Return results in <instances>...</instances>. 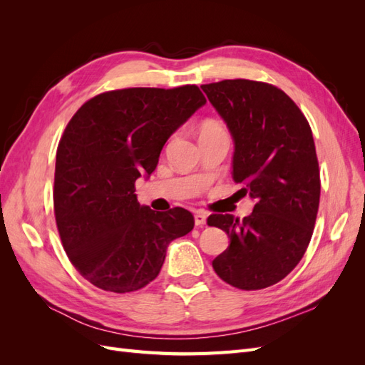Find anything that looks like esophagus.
Listing matches in <instances>:
<instances>
[{
	"instance_id": "obj_1",
	"label": "esophagus",
	"mask_w": 365,
	"mask_h": 365,
	"mask_svg": "<svg viewBox=\"0 0 365 365\" xmlns=\"http://www.w3.org/2000/svg\"><path fill=\"white\" fill-rule=\"evenodd\" d=\"M207 222V216L204 213H196L195 215V225L196 227H201V225H205Z\"/></svg>"
}]
</instances>
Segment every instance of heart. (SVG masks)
<instances>
[{"mask_svg":"<svg viewBox=\"0 0 365 365\" xmlns=\"http://www.w3.org/2000/svg\"><path fill=\"white\" fill-rule=\"evenodd\" d=\"M212 132H224V128L220 126L217 121L208 120L201 128V134H212Z\"/></svg>","mask_w":365,"mask_h":365,"instance_id":"b5f03b06","label":"heart"}]
</instances>
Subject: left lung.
I'll return each mask as SVG.
<instances>
[{"label": "left lung", "instance_id": "obj_1", "mask_svg": "<svg viewBox=\"0 0 365 365\" xmlns=\"http://www.w3.org/2000/svg\"><path fill=\"white\" fill-rule=\"evenodd\" d=\"M201 88L233 138V180L256 202L242 220L207 219L230 237L213 269L235 288H268L297 267L314 233L322 185L311 126L292 98L269 83L235 79Z\"/></svg>", "mask_w": 365, "mask_h": 365}]
</instances>
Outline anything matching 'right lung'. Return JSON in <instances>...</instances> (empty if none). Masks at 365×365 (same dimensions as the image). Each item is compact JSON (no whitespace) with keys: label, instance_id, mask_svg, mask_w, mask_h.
Returning <instances> with one entry per match:
<instances>
[{"label":"right lung","instance_id":"add662e5","mask_svg":"<svg viewBox=\"0 0 365 365\" xmlns=\"http://www.w3.org/2000/svg\"><path fill=\"white\" fill-rule=\"evenodd\" d=\"M205 97L196 85L126 88L83 103L65 128L54 170V216L65 252L83 279L125 294L160 274L172 240L195 219L140 205L135 181L155 170L160 153Z\"/></svg>","mask_w":365,"mask_h":365}]
</instances>
